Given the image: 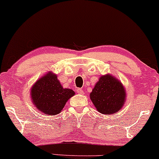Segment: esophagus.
<instances>
[{
  "mask_svg": "<svg viewBox=\"0 0 159 159\" xmlns=\"http://www.w3.org/2000/svg\"><path fill=\"white\" fill-rule=\"evenodd\" d=\"M76 92H77V93L80 94H84V92H83V90L82 89H76Z\"/></svg>",
  "mask_w": 159,
  "mask_h": 159,
  "instance_id": "34e87169",
  "label": "esophagus"
}]
</instances>
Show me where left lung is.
Instances as JSON below:
<instances>
[{
	"mask_svg": "<svg viewBox=\"0 0 159 159\" xmlns=\"http://www.w3.org/2000/svg\"><path fill=\"white\" fill-rule=\"evenodd\" d=\"M89 96L96 110L105 115L120 111L127 97L121 81L109 74L99 78Z\"/></svg>",
	"mask_w": 159,
	"mask_h": 159,
	"instance_id": "left-lung-1",
	"label": "left lung"
}]
</instances>
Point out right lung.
<instances>
[{
    "label": "right lung",
    "instance_id": "obj_1",
    "mask_svg": "<svg viewBox=\"0 0 159 159\" xmlns=\"http://www.w3.org/2000/svg\"><path fill=\"white\" fill-rule=\"evenodd\" d=\"M30 92L34 106L41 113L50 116L60 113L67 101L75 94L72 89L63 88L52 71L37 80Z\"/></svg>",
    "mask_w": 159,
    "mask_h": 159
}]
</instances>
